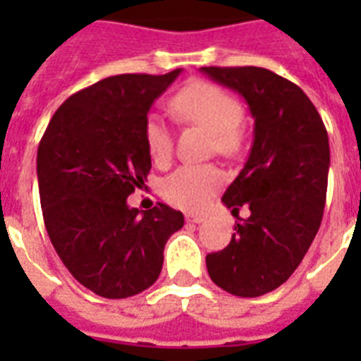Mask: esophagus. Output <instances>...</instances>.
<instances>
[{
	"mask_svg": "<svg viewBox=\"0 0 361 361\" xmlns=\"http://www.w3.org/2000/svg\"><path fill=\"white\" fill-rule=\"evenodd\" d=\"M185 221L187 223H192V225H198V223H202L204 217L197 214H185Z\"/></svg>",
	"mask_w": 361,
	"mask_h": 361,
	"instance_id": "obj_1",
	"label": "esophagus"
}]
</instances>
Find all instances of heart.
Returning <instances> with one entry per match:
<instances>
[{"label": "heart", "instance_id": "obj_1", "mask_svg": "<svg viewBox=\"0 0 361 361\" xmlns=\"http://www.w3.org/2000/svg\"><path fill=\"white\" fill-rule=\"evenodd\" d=\"M176 118L197 123L214 136V147L223 155H232L241 147V104L221 86L209 82H192L170 101ZM144 142L155 164H164L172 155V135L163 118L152 114L144 123ZM225 183V174L215 164H185L164 178L161 192L176 208H206Z\"/></svg>", "mask_w": 361, "mask_h": 361}]
</instances>
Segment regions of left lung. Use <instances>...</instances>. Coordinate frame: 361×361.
Wrapping results in <instances>:
<instances>
[{
  "mask_svg": "<svg viewBox=\"0 0 361 361\" xmlns=\"http://www.w3.org/2000/svg\"><path fill=\"white\" fill-rule=\"evenodd\" d=\"M204 75L245 99L255 138L223 204L238 215L231 243L206 257L215 285L257 298L285 283L319 232L326 204L330 144L322 118L305 93L262 67H202Z\"/></svg>",
  "mask_w": 361,
  "mask_h": 361,
  "instance_id": "8db88e82",
  "label": "left lung"
}]
</instances>
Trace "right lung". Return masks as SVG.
Here are the masks:
<instances>
[{
    "instance_id": "obj_1",
    "label": "right lung",
    "mask_w": 361,
    "mask_h": 361,
    "mask_svg": "<svg viewBox=\"0 0 361 361\" xmlns=\"http://www.w3.org/2000/svg\"><path fill=\"white\" fill-rule=\"evenodd\" d=\"M180 73L109 76L76 92L56 110L37 149L48 236L71 275L97 296L120 300L149 288L164 243L183 226V214L166 204L144 214L127 206L152 169L147 112Z\"/></svg>"
}]
</instances>
